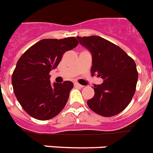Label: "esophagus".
Segmentation results:
<instances>
[{
  "mask_svg": "<svg viewBox=\"0 0 153 153\" xmlns=\"http://www.w3.org/2000/svg\"><path fill=\"white\" fill-rule=\"evenodd\" d=\"M74 86L77 87H79V88H82L83 87V86L81 84H79V83H78V82H74Z\"/></svg>",
  "mask_w": 153,
  "mask_h": 153,
  "instance_id": "34e87169",
  "label": "esophagus"
}]
</instances>
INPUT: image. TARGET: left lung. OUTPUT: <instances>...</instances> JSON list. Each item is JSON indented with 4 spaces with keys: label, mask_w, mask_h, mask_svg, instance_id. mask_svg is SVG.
<instances>
[{
    "label": "left lung",
    "mask_w": 153,
    "mask_h": 153,
    "mask_svg": "<svg viewBox=\"0 0 153 153\" xmlns=\"http://www.w3.org/2000/svg\"><path fill=\"white\" fill-rule=\"evenodd\" d=\"M92 57V75L103 79L95 85V95L87 105L99 115L110 117L120 113L130 103L138 80L136 65L131 58L112 42L99 36L77 37Z\"/></svg>",
    "instance_id": "obj_1"
}]
</instances>
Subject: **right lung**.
I'll list each match as a JSON object with an SVG mask.
<instances>
[{
    "label": "right lung",
    "mask_w": 153,
    "mask_h": 153,
    "mask_svg": "<svg viewBox=\"0 0 153 153\" xmlns=\"http://www.w3.org/2000/svg\"><path fill=\"white\" fill-rule=\"evenodd\" d=\"M74 37L42 39L29 48L17 61L12 75L13 91L22 108L39 120L55 117L65 107L73 82L51 83L49 73L58 66L64 53L76 47Z\"/></svg>",
    "instance_id": "add662e5"
}]
</instances>
